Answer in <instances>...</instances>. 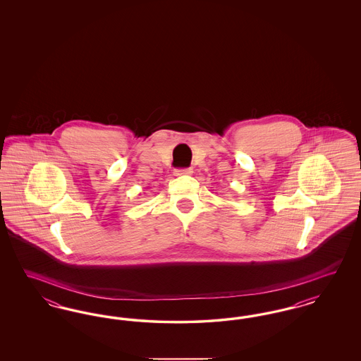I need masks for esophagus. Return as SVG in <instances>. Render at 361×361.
I'll return each instance as SVG.
<instances>
[{"instance_id": "1", "label": "esophagus", "mask_w": 361, "mask_h": 361, "mask_svg": "<svg viewBox=\"0 0 361 361\" xmlns=\"http://www.w3.org/2000/svg\"><path fill=\"white\" fill-rule=\"evenodd\" d=\"M192 173H193L192 169H177L174 174L176 176H188V174H192Z\"/></svg>"}]
</instances>
